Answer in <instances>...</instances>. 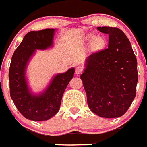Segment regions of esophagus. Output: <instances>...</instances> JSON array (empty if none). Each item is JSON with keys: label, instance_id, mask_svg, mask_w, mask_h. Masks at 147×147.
<instances>
[{"label": "esophagus", "instance_id": "esophagus-1", "mask_svg": "<svg viewBox=\"0 0 147 147\" xmlns=\"http://www.w3.org/2000/svg\"><path fill=\"white\" fill-rule=\"evenodd\" d=\"M84 71V67L82 66V65H78L77 67L76 68V75H80V74H82Z\"/></svg>", "mask_w": 147, "mask_h": 147}]
</instances>
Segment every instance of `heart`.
Instances as JSON below:
<instances>
[{
	"mask_svg": "<svg viewBox=\"0 0 147 147\" xmlns=\"http://www.w3.org/2000/svg\"><path fill=\"white\" fill-rule=\"evenodd\" d=\"M103 45H104V40H103L101 37H97V38H96L94 40L93 46H94V48H101Z\"/></svg>",
	"mask_w": 147,
	"mask_h": 147,
	"instance_id": "heart-1",
	"label": "heart"
}]
</instances>
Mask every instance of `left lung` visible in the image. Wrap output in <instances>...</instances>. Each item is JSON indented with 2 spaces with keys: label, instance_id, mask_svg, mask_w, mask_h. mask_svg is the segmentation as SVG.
I'll return each instance as SVG.
<instances>
[{
  "label": "left lung",
  "instance_id": "left-lung-1",
  "mask_svg": "<svg viewBox=\"0 0 147 147\" xmlns=\"http://www.w3.org/2000/svg\"><path fill=\"white\" fill-rule=\"evenodd\" d=\"M97 29L109 35L108 47L89 56L81 78L90 110L102 118H118L127 112L136 96L138 62L121 29Z\"/></svg>",
  "mask_w": 147,
  "mask_h": 147
}]
</instances>
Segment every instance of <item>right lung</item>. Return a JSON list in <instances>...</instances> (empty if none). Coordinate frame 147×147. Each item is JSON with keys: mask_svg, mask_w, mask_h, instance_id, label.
Masks as SVG:
<instances>
[{"mask_svg": "<svg viewBox=\"0 0 147 147\" xmlns=\"http://www.w3.org/2000/svg\"><path fill=\"white\" fill-rule=\"evenodd\" d=\"M53 33V28L27 33L14 51L9 65L10 96L19 112L32 121H46L58 113L63 93L75 73L72 68L57 75L45 92L38 96L29 92L25 77L27 63L36 49L44 50L52 46Z\"/></svg>", "mask_w": 147, "mask_h": 147, "instance_id": "obj_1", "label": "right lung"}]
</instances>
